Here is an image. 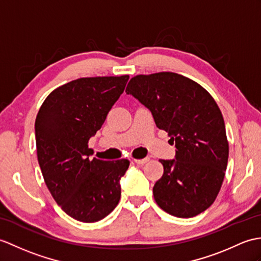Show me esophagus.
Returning a JSON list of instances; mask_svg holds the SVG:
<instances>
[{
    "label": "esophagus",
    "instance_id": "obj_1",
    "mask_svg": "<svg viewBox=\"0 0 261 261\" xmlns=\"http://www.w3.org/2000/svg\"><path fill=\"white\" fill-rule=\"evenodd\" d=\"M150 160V158H143V159H135V162L138 163V165H144Z\"/></svg>",
    "mask_w": 261,
    "mask_h": 261
}]
</instances>
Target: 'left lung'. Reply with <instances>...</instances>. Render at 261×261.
<instances>
[{
	"instance_id": "8db88e82",
	"label": "left lung",
	"mask_w": 261,
	"mask_h": 261,
	"mask_svg": "<svg viewBox=\"0 0 261 261\" xmlns=\"http://www.w3.org/2000/svg\"><path fill=\"white\" fill-rule=\"evenodd\" d=\"M149 109L155 125L175 143L172 160L153 187L159 207L178 218L207 210L220 191L229 145L219 107L195 81L172 72L132 77L125 89Z\"/></svg>"
}]
</instances>
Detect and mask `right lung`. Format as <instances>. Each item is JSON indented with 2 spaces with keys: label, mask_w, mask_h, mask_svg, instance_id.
<instances>
[{
  "label": "right lung",
  "mask_w": 261,
  "mask_h": 261,
  "mask_svg": "<svg viewBox=\"0 0 261 261\" xmlns=\"http://www.w3.org/2000/svg\"><path fill=\"white\" fill-rule=\"evenodd\" d=\"M129 75L81 77L47 95L35 120L38 160L47 189L66 215L95 222L117 207L126 159L93 158L88 143L123 93Z\"/></svg>",
  "instance_id": "1"
}]
</instances>
